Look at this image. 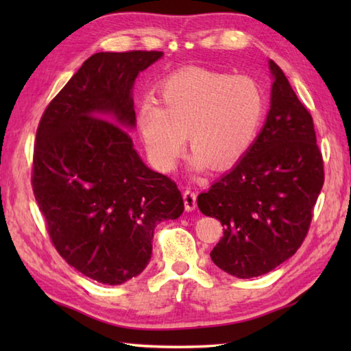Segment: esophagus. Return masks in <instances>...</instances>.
Segmentation results:
<instances>
[{
  "label": "esophagus",
  "mask_w": 351,
  "mask_h": 351,
  "mask_svg": "<svg viewBox=\"0 0 351 351\" xmlns=\"http://www.w3.org/2000/svg\"><path fill=\"white\" fill-rule=\"evenodd\" d=\"M196 197L197 195L193 190L187 189L184 191V205H185V210L187 211H193L196 208Z\"/></svg>",
  "instance_id": "esophagus-1"
}]
</instances>
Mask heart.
Listing matches in <instances>:
<instances>
[{
    "mask_svg": "<svg viewBox=\"0 0 351 351\" xmlns=\"http://www.w3.org/2000/svg\"><path fill=\"white\" fill-rule=\"evenodd\" d=\"M160 106L143 101L136 126L146 154L161 171L173 170L185 147L191 166H234L249 152L264 114V95L249 77L190 68L171 73L156 88Z\"/></svg>",
    "mask_w": 351,
    "mask_h": 351,
    "instance_id": "1",
    "label": "heart"
}]
</instances>
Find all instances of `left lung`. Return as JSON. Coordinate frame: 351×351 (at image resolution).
Listing matches in <instances>:
<instances>
[{
	"label": "left lung",
	"instance_id": "8db88e82",
	"mask_svg": "<svg viewBox=\"0 0 351 351\" xmlns=\"http://www.w3.org/2000/svg\"><path fill=\"white\" fill-rule=\"evenodd\" d=\"M270 111L237 166L197 196L208 217L220 220L213 263L240 279L274 270L300 247L324 184L314 121L285 73L268 62Z\"/></svg>",
	"mask_w": 351,
	"mask_h": 351
}]
</instances>
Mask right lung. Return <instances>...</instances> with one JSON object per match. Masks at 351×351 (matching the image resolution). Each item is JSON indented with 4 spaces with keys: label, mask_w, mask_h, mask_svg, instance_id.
<instances>
[{
    "label": "right lung",
    "mask_w": 351,
    "mask_h": 351,
    "mask_svg": "<svg viewBox=\"0 0 351 351\" xmlns=\"http://www.w3.org/2000/svg\"><path fill=\"white\" fill-rule=\"evenodd\" d=\"M161 51L98 52L49 106L36 132L33 191L66 263L107 285L136 278L152 255L155 226L184 200L175 181L134 149L132 86Z\"/></svg>",
    "instance_id": "right-lung-1"
}]
</instances>
